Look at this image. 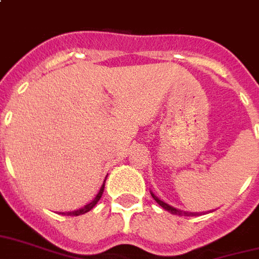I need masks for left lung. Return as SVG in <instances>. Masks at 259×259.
<instances>
[{"mask_svg": "<svg viewBox=\"0 0 259 259\" xmlns=\"http://www.w3.org/2000/svg\"><path fill=\"white\" fill-rule=\"evenodd\" d=\"M150 194H151V196L154 198V201L157 202V203H158V205L161 206V207H164L165 210L170 211L172 214H178V215H195V214H198V213H191V211L179 210V209H176V207H172V206H169L168 203H165L164 201H161L158 196H155L154 194H153V192H150Z\"/></svg>", "mask_w": 259, "mask_h": 259, "instance_id": "8db88e82", "label": "left lung"}]
</instances>
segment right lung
Returning a JSON list of instances; mask_svg holds the SVG:
<instances>
[{
  "instance_id": "obj_1",
  "label": "right lung",
  "mask_w": 259,
  "mask_h": 259,
  "mask_svg": "<svg viewBox=\"0 0 259 259\" xmlns=\"http://www.w3.org/2000/svg\"><path fill=\"white\" fill-rule=\"evenodd\" d=\"M104 188H105V182L104 184H102V187H101L100 192L97 194V196H95L94 199L90 202V203H87V205L84 206V207H81V209H79V210H73V211H67V213H61V214H67V215H80V214H84V213H87V211H90L93 207H94L95 205H97V202L100 201L101 196H102V194H104Z\"/></svg>"
}]
</instances>
